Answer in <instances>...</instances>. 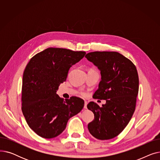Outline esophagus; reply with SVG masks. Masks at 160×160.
Returning a JSON list of instances; mask_svg holds the SVG:
<instances>
[{"label":"esophagus","mask_w":160,"mask_h":160,"mask_svg":"<svg viewBox=\"0 0 160 160\" xmlns=\"http://www.w3.org/2000/svg\"><path fill=\"white\" fill-rule=\"evenodd\" d=\"M87 105H88V102H86V101H85V102H84V108L85 109H87Z\"/></svg>","instance_id":"34e87169"}]
</instances>
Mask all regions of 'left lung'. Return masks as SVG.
Returning a JSON list of instances; mask_svg holds the SVG:
<instances>
[{
	"mask_svg": "<svg viewBox=\"0 0 160 160\" xmlns=\"http://www.w3.org/2000/svg\"><path fill=\"white\" fill-rule=\"evenodd\" d=\"M86 58L101 74L93 97L106 101L102 107L94 102L88 104L95 116L88 128L95 138L110 139L125 128L135 111L139 91L138 71L130 60L117 52H92Z\"/></svg>",
	"mask_w": 160,
	"mask_h": 160,
	"instance_id": "obj_1",
	"label": "left lung"
}]
</instances>
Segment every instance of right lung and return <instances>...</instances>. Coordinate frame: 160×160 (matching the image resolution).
<instances>
[{"label":"right lung","instance_id":"add662e5","mask_svg":"<svg viewBox=\"0 0 160 160\" xmlns=\"http://www.w3.org/2000/svg\"><path fill=\"white\" fill-rule=\"evenodd\" d=\"M86 52L48 48L31 58L25 68L22 85V112L29 127L45 139L57 137L68 120L83 108L80 98H60L56 94L71 67Z\"/></svg>","mask_w":160,"mask_h":160}]
</instances>
